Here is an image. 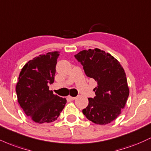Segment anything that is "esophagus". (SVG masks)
<instances>
[{
    "label": "esophagus",
    "mask_w": 151,
    "mask_h": 151,
    "mask_svg": "<svg viewBox=\"0 0 151 151\" xmlns=\"http://www.w3.org/2000/svg\"><path fill=\"white\" fill-rule=\"evenodd\" d=\"M68 99L69 100H70V101H74V99H76V97H72V96H69L68 97Z\"/></svg>",
    "instance_id": "obj_1"
}]
</instances>
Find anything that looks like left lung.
Instances as JSON below:
<instances>
[{"instance_id":"8db88e82","label":"left lung","mask_w":151,"mask_h":151,"mask_svg":"<svg viewBox=\"0 0 151 151\" xmlns=\"http://www.w3.org/2000/svg\"><path fill=\"white\" fill-rule=\"evenodd\" d=\"M74 57L98 84L96 96L88 98L83 114L95 124H109L121 113L129 94L124 69L113 56L99 48L81 50Z\"/></svg>"}]
</instances>
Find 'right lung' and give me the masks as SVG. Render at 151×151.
I'll return each instance as SVG.
<instances>
[{
    "label": "right lung",
    "instance_id": "add662e5",
    "mask_svg": "<svg viewBox=\"0 0 151 151\" xmlns=\"http://www.w3.org/2000/svg\"><path fill=\"white\" fill-rule=\"evenodd\" d=\"M57 51L31 60L22 69L16 86L18 103L32 120L39 124L58 119L67 103L65 98L54 95L48 84L54 82Z\"/></svg>",
    "mask_w": 151,
    "mask_h": 151
}]
</instances>
